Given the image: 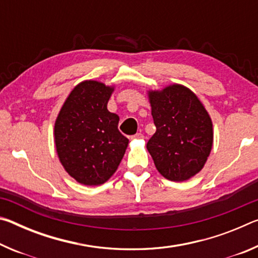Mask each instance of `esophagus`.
Here are the masks:
<instances>
[{"label": "esophagus", "mask_w": 258, "mask_h": 258, "mask_svg": "<svg viewBox=\"0 0 258 258\" xmlns=\"http://www.w3.org/2000/svg\"><path fill=\"white\" fill-rule=\"evenodd\" d=\"M132 140H135V139H143V135L141 133H137L135 135H133L132 138H131Z\"/></svg>", "instance_id": "1"}]
</instances>
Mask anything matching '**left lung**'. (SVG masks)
Returning <instances> with one entry per match:
<instances>
[{"mask_svg":"<svg viewBox=\"0 0 258 258\" xmlns=\"http://www.w3.org/2000/svg\"><path fill=\"white\" fill-rule=\"evenodd\" d=\"M156 133L147 149L161 175L183 182L204 168L212 151L213 123L203 102L182 84L149 90Z\"/></svg>","mask_w":258,"mask_h":258,"instance_id":"left-lung-1","label":"left lung"}]
</instances>
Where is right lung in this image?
Wrapping results in <instances>:
<instances>
[{"mask_svg": "<svg viewBox=\"0 0 258 258\" xmlns=\"http://www.w3.org/2000/svg\"><path fill=\"white\" fill-rule=\"evenodd\" d=\"M113 85L86 80L74 87L54 123V145L64 171L84 185H100L118 168L128 139L107 109Z\"/></svg>", "mask_w": 258, "mask_h": 258, "instance_id": "obj_1", "label": "right lung"}]
</instances>
